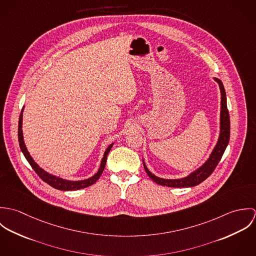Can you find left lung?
Masks as SVG:
<instances>
[{"label":"left lung","instance_id":"8db88e82","mask_svg":"<svg viewBox=\"0 0 256 256\" xmlns=\"http://www.w3.org/2000/svg\"><path fill=\"white\" fill-rule=\"evenodd\" d=\"M214 80L219 84L220 90V136L218 142L214 150H212L209 158L196 170L191 172L189 176L178 180H164L152 174L146 168L145 162L143 160L144 168L146 170V174L150 176V178L160 185L162 186H168V187H192L195 185H198L199 183L204 182L207 178L211 176V174L214 172L216 166H218L224 150L230 141V115L228 110L226 108V92L222 82L220 80L214 78Z\"/></svg>","mask_w":256,"mask_h":256}]
</instances>
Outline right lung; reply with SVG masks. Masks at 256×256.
Returning a JSON list of instances; mask_svg holds the SVG:
<instances>
[{
    "label": "right lung",
    "mask_w": 256,
    "mask_h": 256,
    "mask_svg": "<svg viewBox=\"0 0 256 256\" xmlns=\"http://www.w3.org/2000/svg\"><path fill=\"white\" fill-rule=\"evenodd\" d=\"M22 112H24V108L22 110V113L20 115V120H18V142H20V150L24 154V156H26V158L28 160V162H30V164L32 166V168L34 170V172H36L37 176L44 182L48 183L50 186L56 188V189H59V190H63V191H72V190H78V189H82V188H86L88 186H90L92 185L94 183L96 182V180L100 178L104 168H106V160H108V154L110 152L111 148L113 146V143L108 146V148L104 152V158L102 160V162H100V166L98 170V172L88 178V180H78V182H72V180H63L61 178H58L56 176H53V174H48L47 172H45L43 168H41L36 162L34 160V158H32V156L30 154L26 144H24V134H22Z\"/></svg>",
    "instance_id": "add662e5"
}]
</instances>
